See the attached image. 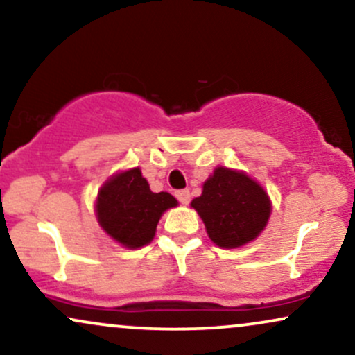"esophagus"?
<instances>
[{"instance_id":"1","label":"esophagus","mask_w":355,"mask_h":355,"mask_svg":"<svg viewBox=\"0 0 355 355\" xmlns=\"http://www.w3.org/2000/svg\"><path fill=\"white\" fill-rule=\"evenodd\" d=\"M175 196H177V200L180 202L182 205H189L190 202V191L189 190H178L175 191Z\"/></svg>"}]
</instances>
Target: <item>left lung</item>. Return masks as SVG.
<instances>
[{"instance_id": "obj_1", "label": "left lung", "mask_w": 355, "mask_h": 355, "mask_svg": "<svg viewBox=\"0 0 355 355\" xmlns=\"http://www.w3.org/2000/svg\"><path fill=\"white\" fill-rule=\"evenodd\" d=\"M191 207L220 248H240L263 232L271 215L270 196L245 172L216 166Z\"/></svg>"}]
</instances>
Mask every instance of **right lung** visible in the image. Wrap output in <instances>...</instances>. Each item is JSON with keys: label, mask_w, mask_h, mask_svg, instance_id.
<instances>
[{"label": "right lung", "mask_w": 355, "mask_h": 355, "mask_svg": "<svg viewBox=\"0 0 355 355\" xmlns=\"http://www.w3.org/2000/svg\"><path fill=\"white\" fill-rule=\"evenodd\" d=\"M178 202L166 191L153 193L140 168L115 173L97 195V221L112 240L122 246L142 248L155 236L157 223Z\"/></svg>", "instance_id": "1"}]
</instances>
